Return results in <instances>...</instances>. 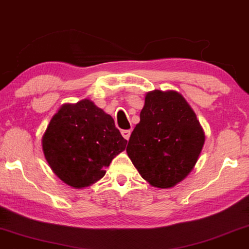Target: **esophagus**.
<instances>
[{"mask_svg":"<svg viewBox=\"0 0 249 249\" xmlns=\"http://www.w3.org/2000/svg\"><path fill=\"white\" fill-rule=\"evenodd\" d=\"M121 133L125 140H128L129 136H131V129H123Z\"/></svg>","mask_w":249,"mask_h":249,"instance_id":"obj_1","label":"esophagus"}]
</instances>
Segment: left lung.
<instances>
[{
	"label": "left lung",
	"instance_id": "obj_1",
	"mask_svg": "<svg viewBox=\"0 0 249 249\" xmlns=\"http://www.w3.org/2000/svg\"><path fill=\"white\" fill-rule=\"evenodd\" d=\"M140 120L126 147L129 159L151 185L174 187L194 169L205 143L195 112L179 92L154 90Z\"/></svg>",
	"mask_w": 249,
	"mask_h": 249
}]
</instances>
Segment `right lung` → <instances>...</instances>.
<instances>
[{"label":"right lung","instance_id":"right-lung-1","mask_svg":"<svg viewBox=\"0 0 249 249\" xmlns=\"http://www.w3.org/2000/svg\"><path fill=\"white\" fill-rule=\"evenodd\" d=\"M126 143L112 116L88 99L62 106L42 137L50 168L73 188L87 187L102 179Z\"/></svg>","mask_w":249,"mask_h":249}]
</instances>
